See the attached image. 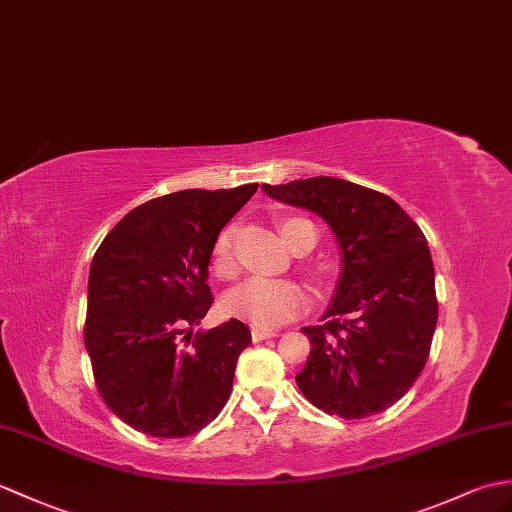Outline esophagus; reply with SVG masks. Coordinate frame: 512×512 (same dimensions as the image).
Masks as SVG:
<instances>
[{
    "mask_svg": "<svg viewBox=\"0 0 512 512\" xmlns=\"http://www.w3.org/2000/svg\"><path fill=\"white\" fill-rule=\"evenodd\" d=\"M253 340L261 342V340H268V338H277L279 331L277 329H266V327H253Z\"/></svg>",
    "mask_w": 512,
    "mask_h": 512,
    "instance_id": "esophagus-1",
    "label": "esophagus"
}]
</instances>
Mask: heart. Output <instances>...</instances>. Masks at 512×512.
I'll return each mask as SVG.
<instances>
[{"mask_svg": "<svg viewBox=\"0 0 512 512\" xmlns=\"http://www.w3.org/2000/svg\"><path fill=\"white\" fill-rule=\"evenodd\" d=\"M312 224L303 218H283L279 222V233L283 242L294 248L299 233ZM211 264L218 277L229 279L235 275V261L231 253V231H222L216 237L211 253ZM229 314L244 318L255 327H279L288 323L307 307V294L299 283L285 279H248L240 288H235L227 301Z\"/></svg>", "mask_w": 512, "mask_h": 512, "instance_id": "obj_1", "label": "heart"}]
</instances>
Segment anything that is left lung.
I'll use <instances>...</instances> for the list:
<instances>
[{
	"label": "left lung",
	"mask_w": 512,
	"mask_h": 512,
	"mask_svg": "<svg viewBox=\"0 0 512 512\" xmlns=\"http://www.w3.org/2000/svg\"><path fill=\"white\" fill-rule=\"evenodd\" d=\"M264 192L318 213L342 255L323 325L303 327L312 351L296 384L316 408L342 419L390 408L421 375L438 320L423 231L386 194L334 176L264 185Z\"/></svg>",
	"instance_id": "obj_1"
}]
</instances>
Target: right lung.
<instances>
[{
	"mask_svg": "<svg viewBox=\"0 0 512 512\" xmlns=\"http://www.w3.org/2000/svg\"><path fill=\"white\" fill-rule=\"evenodd\" d=\"M257 183L183 189L139 205L91 261L85 347L106 406L135 430L183 438L227 403L251 344L240 320L192 334L213 303V244Z\"/></svg>",
	"mask_w": 512,
	"mask_h": 512,
	"instance_id": "add662e5",
	"label": "right lung"
}]
</instances>
